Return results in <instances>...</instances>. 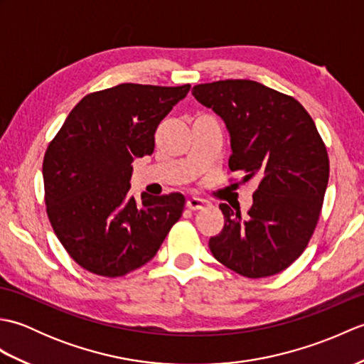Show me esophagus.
Returning <instances> with one entry per match:
<instances>
[{
	"label": "esophagus",
	"mask_w": 364,
	"mask_h": 364,
	"mask_svg": "<svg viewBox=\"0 0 364 364\" xmlns=\"http://www.w3.org/2000/svg\"><path fill=\"white\" fill-rule=\"evenodd\" d=\"M208 202L205 198H200V197H189L188 202H186V206L189 208V210L192 211H197V210H202L203 206H206Z\"/></svg>",
	"instance_id": "34e87169"
}]
</instances>
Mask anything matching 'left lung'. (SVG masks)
<instances>
[{
    "label": "left lung",
    "mask_w": 364,
    "mask_h": 364,
    "mask_svg": "<svg viewBox=\"0 0 364 364\" xmlns=\"http://www.w3.org/2000/svg\"><path fill=\"white\" fill-rule=\"evenodd\" d=\"M192 95L225 122L231 172L259 181L245 215L219 205L225 223L211 253L249 278L282 272L305 250L326 196L330 166L318 128L296 98L257 81L198 84Z\"/></svg>",
    "instance_id": "1"
}]
</instances>
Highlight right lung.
Instances as JSON below:
<instances>
[{"mask_svg": "<svg viewBox=\"0 0 364 364\" xmlns=\"http://www.w3.org/2000/svg\"><path fill=\"white\" fill-rule=\"evenodd\" d=\"M191 86L125 82L84 97L43 158L45 203L60 244L92 274L122 277L149 262L184 210L183 194L129 197L133 161Z\"/></svg>", "mask_w": 364, "mask_h": 364, "instance_id": "1", "label": "right lung"}]
</instances>
